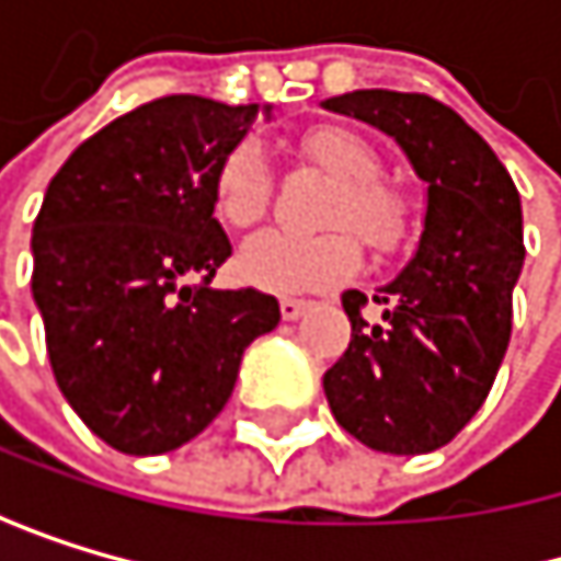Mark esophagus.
Listing matches in <instances>:
<instances>
[{"label":"esophagus","instance_id":"34e87169","mask_svg":"<svg viewBox=\"0 0 561 561\" xmlns=\"http://www.w3.org/2000/svg\"><path fill=\"white\" fill-rule=\"evenodd\" d=\"M309 309H312V302H306V299H283V302H278V312H283V319H286V322L302 319Z\"/></svg>","mask_w":561,"mask_h":561}]
</instances>
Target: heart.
<instances>
[{"instance_id": "obj_1", "label": "heart", "mask_w": 561, "mask_h": 561, "mask_svg": "<svg viewBox=\"0 0 561 561\" xmlns=\"http://www.w3.org/2000/svg\"><path fill=\"white\" fill-rule=\"evenodd\" d=\"M299 150L309 164L336 181L322 225L350 228L380 259L400 255L411 245V208L390 184L380 181L383 164L359 134L346 127H316L299 140ZM268 202L272 168L262 147L249 140L231 147L215 174L218 218L231 228H249L268 211ZM352 236L330 231L319 239H299L286 231H262L242 245L234 268L245 286L268 296L327 293L359 268V245Z\"/></svg>"}]
</instances>
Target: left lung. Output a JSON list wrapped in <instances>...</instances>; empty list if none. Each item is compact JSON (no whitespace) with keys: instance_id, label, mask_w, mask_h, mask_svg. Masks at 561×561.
Returning <instances> with one entry per match:
<instances>
[{"instance_id":"8db88e82","label":"left lung","mask_w":561,"mask_h":561,"mask_svg":"<svg viewBox=\"0 0 561 561\" xmlns=\"http://www.w3.org/2000/svg\"><path fill=\"white\" fill-rule=\"evenodd\" d=\"M327 111L390 134L427 181L417 255L374 296L343 293L350 346L322 377L336 424L383 455L455 440L499 377L512 340V289L525 262L518 187L494 150L427 93L353 90Z\"/></svg>"}]
</instances>
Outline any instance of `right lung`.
<instances>
[{
	"label": "right lung",
	"instance_id": "obj_1",
	"mask_svg": "<svg viewBox=\"0 0 561 561\" xmlns=\"http://www.w3.org/2000/svg\"><path fill=\"white\" fill-rule=\"evenodd\" d=\"M259 103L161 96L83 140L33 225V299L53 377L124 455H164L228 403L245 346L278 327L255 289H211L231 255L215 174Z\"/></svg>",
	"mask_w": 561,
	"mask_h": 561
}]
</instances>
